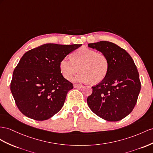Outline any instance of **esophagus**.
<instances>
[{
  "mask_svg": "<svg viewBox=\"0 0 153 153\" xmlns=\"http://www.w3.org/2000/svg\"><path fill=\"white\" fill-rule=\"evenodd\" d=\"M74 88H83V86L81 85H77V84H74Z\"/></svg>",
  "mask_w": 153,
  "mask_h": 153,
  "instance_id": "esophagus-1",
  "label": "esophagus"
}]
</instances>
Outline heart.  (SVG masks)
Instances as JSON below:
<instances>
[{
  "instance_id": "b5f03b06",
  "label": "heart",
  "mask_w": 153,
  "mask_h": 153,
  "mask_svg": "<svg viewBox=\"0 0 153 153\" xmlns=\"http://www.w3.org/2000/svg\"><path fill=\"white\" fill-rule=\"evenodd\" d=\"M62 75L66 79H71L73 76L80 71L74 77L76 82H89L98 83L107 76L109 69V61L104 53L87 47L76 50L72 59L65 57L59 63Z\"/></svg>"
}]
</instances>
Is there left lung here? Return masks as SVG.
Returning a JSON list of instances; mask_svg holds the SVG:
<instances>
[{
  "label": "left lung",
  "instance_id": "left-lung-1",
  "mask_svg": "<svg viewBox=\"0 0 153 153\" xmlns=\"http://www.w3.org/2000/svg\"><path fill=\"white\" fill-rule=\"evenodd\" d=\"M88 47L104 53L109 61L107 76L92 87L87 97L91 111L108 121L123 119L134 108L141 90L138 71L124 49L108 41L89 43Z\"/></svg>",
  "mask_w": 153,
  "mask_h": 153
}]
</instances>
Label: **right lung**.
I'll return each mask as SVG.
<instances>
[{"label":"right lung","instance_id":"right-lung-1","mask_svg":"<svg viewBox=\"0 0 153 153\" xmlns=\"http://www.w3.org/2000/svg\"><path fill=\"white\" fill-rule=\"evenodd\" d=\"M81 45H42L26 52L15 67L10 90L23 114L37 121L59 111L73 84L62 76L61 59Z\"/></svg>","mask_w":153,"mask_h":153}]
</instances>
